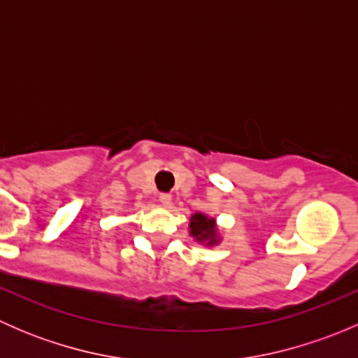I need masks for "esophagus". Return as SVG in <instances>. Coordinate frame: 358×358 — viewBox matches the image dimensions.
I'll return each mask as SVG.
<instances>
[{
	"instance_id": "1",
	"label": "esophagus",
	"mask_w": 358,
	"mask_h": 358,
	"mask_svg": "<svg viewBox=\"0 0 358 358\" xmlns=\"http://www.w3.org/2000/svg\"><path fill=\"white\" fill-rule=\"evenodd\" d=\"M159 202H161V204H164V206H169V204H171V196H169V194H166V192L159 194Z\"/></svg>"
}]
</instances>
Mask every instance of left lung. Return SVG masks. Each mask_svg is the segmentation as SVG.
<instances>
[{
    "label": "left lung",
    "instance_id": "1",
    "mask_svg": "<svg viewBox=\"0 0 358 358\" xmlns=\"http://www.w3.org/2000/svg\"><path fill=\"white\" fill-rule=\"evenodd\" d=\"M190 236L196 237L199 243H208V246L218 243V236H216V223L215 220L209 216L196 213L190 218Z\"/></svg>",
    "mask_w": 358,
    "mask_h": 358
}]
</instances>
